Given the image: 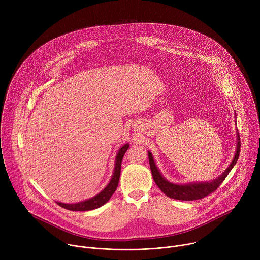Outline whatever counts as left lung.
Masks as SVG:
<instances>
[{
  "label": "left lung",
  "instance_id": "1",
  "mask_svg": "<svg viewBox=\"0 0 260 260\" xmlns=\"http://www.w3.org/2000/svg\"><path fill=\"white\" fill-rule=\"evenodd\" d=\"M237 135H238V138H237L238 141H237V150L235 153V157L231 162V165L229 166V168L215 180L210 182L188 183V184H174L172 182H169L167 179L162 177V175L158 171L151 152L148 151V157H149V164H150L153 180L155 181L159 189L171 199H175L179 201H196L209 196L220 186L221 183L224 181V179L228 177V175L230 174V172L232 171V169L234 168V166L237 164L239 159V155L241 151V142H240L239 133Z\"/></svg>",
  "mask_w": 260,
  "mask_h": 260
}]
</instances>
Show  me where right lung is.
<instances>
[{"mask_svg":"<svg viewBox=\"0 0 260 260\" xmlns=\"http://www.w3.org/2000/svg\"><path fill=\"white\" fill-rule=\"evenodd\" d=\"M128 147H129L128 143L124 144L118 150V152L116 154L113 176H112V178H111L107 186L100 193H98L96 196H94L93 198H91L89 200L79 202L76 204H63V203H59V202H56V204L67 210H70V211H90V210L98 209V208L102 207L104 204H106L110 200V198L112 197V194L115 192V190L118 186L119 178H120V171H121V161H122L124 153L128 149Z\"/></svg>","mask_w":260,"mask_h":260,"instance_id":"obj_1","label":"right lung"}]
</instances>
